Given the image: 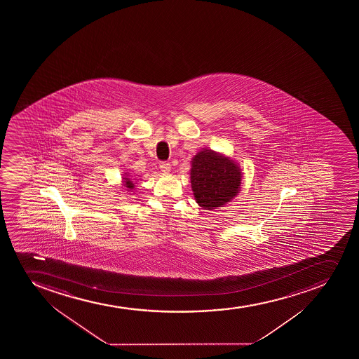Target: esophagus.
<instances>
[{"label": "esophagus", "mask_w": 359, "mask_h": 359, "mask_svg": "<svg viewBox=\"0 0 359 359\" xmlns=\"http://www.w3.org/2000/svg\"><path fill=\"white\" fill-rule=\"evenodd\" d=\"M160 170L163 172V173H168L170 170V163H166V161H161L159 163Z\"/></svg>", "instance_id": "34e87169"}]
</instances>
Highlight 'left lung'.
Masks as SVG:
<instances>
[{"mask_svg": "<svg viewBox=\"0 0 359 359\" xmlns=\"http://www.w3.org/2000/svg\"><path fill=\"white\" fill-rule=\"evenodd\" d=\"M191 182L196 203L205 210H214L236 196L241 172L233 160L207 149L193 159Z\"/></svg>", "mask_w": 359, "mask_h": 359, "instance_id": "1", "label": "left lung"}]
</instances>
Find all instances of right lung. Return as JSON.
I'll use <instances>...</instances> for the list:
<instances>
[{"mask_svg": "<svg viewBox=\"0 0 359 359\" xmlns=\"http://www.w3.org/2000/svg\"><path fill=\"white\" fill-rule=\"evenodd\" d=\"M125 179H126V187L130 189H133V184H132V182L128 180V177H125Z\"/></svg>", "mask_w": 359, "mask_h": 359, "instance_id": "add662e5", "label": "right lung"}]
</instances>
